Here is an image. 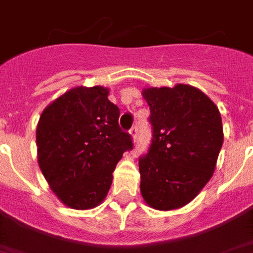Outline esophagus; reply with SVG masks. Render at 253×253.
<instances>
[{"label":"esophagus","instance_id":"1","mask_svg":"<svg viewBox=\"0 0 253 253\" xmlns=\"http://www.w3.org/2000/svg\"><path fill=\"white\" fill-rule=\"evenodd\" d=\"M130 135H131V139H132V140H135V139H136V135H137V128H136V126L131 127Z\"/></svg>","mask_w":253,"mask_h":253}]
</instances>
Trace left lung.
I'll use <instances>...</instances> for the list:
<instances>
[{"label":"left lung","mask_w":253,"mask_h":253,"mask_svg":"<svg viewBox=\"0 0 253 253\" xmlns=\"http://www.w3.org/2000/svg\"><path fill=\"white\" fill-rule=\"evenodd\" d=\"M153 128L139 160L140 192L151 208L173 211L194 200L214 173L223 143L218 108L188 84L144 88Z\"/></svg>","instance_id":"1"}]
</instances>
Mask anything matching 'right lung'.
Segmentation results:
<instances>
[{"label":"right lung","instance_id":"right-lung-1","mask_svg":"<svg viewBox=\"0 0 253 253\" xmlns=\"http://www.w3.org/2000/svg\"><path fill=\"white\" fill-rule=\"evenodd\" d=\"M101 85L75 87L42 110L36 128L38 162L63 204L85 211L104 201L130 133L118 125L120 109Z\"/></svg>","mask_w":253,"mask_h":253}]
</instances>
